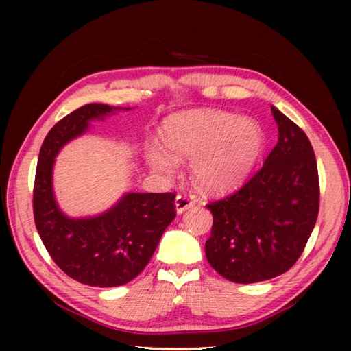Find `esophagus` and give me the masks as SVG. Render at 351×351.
<instances>
[{
  "label": "esophagus",
  "instance_id": "esophagus-1",
  "mask_svg": "<svg viewBox=\"0 0 351 351\" xmlns=\"http://www.w3.org/2000/svg\"><path fill=\"white\" fill-rule=\"evenodd\" d=\"M195 201L190 195H178L175 199V206H176V212L178 213H184L186 210H189L190 207H193Z\"/></svg>",
  "mask_w": 351,
  "mask_h": 351
}]
</instances>
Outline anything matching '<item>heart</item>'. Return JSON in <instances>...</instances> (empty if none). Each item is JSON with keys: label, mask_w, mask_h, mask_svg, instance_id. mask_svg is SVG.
<instances>
[{"label": "heart", "mask_w": 351, "mask_h": 351, "mask_svg": "<svg viewBox=\"0 0 351 351\" xmlns=\"http://www.w3.org/2000/svg\"><path fill=\"white\" fill-rule=\"evenodd\" d=\"M164 145L153 142L145 156L158 173H176L178 161H192L190 171L204 192L235 189L251 173L263 152L260 125L249 117L218 110L184 111L165 119Z\"/></svg>", "instance_id": "b5f03b06"}]
</instances>
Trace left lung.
<instances>
[{"mask_svg":"<svg viewBox=\"0 0 351 351\" xmlns=\"http://www.w3.org/2000/svg\"><path fill=\"white\" fill-rule=\"evenodd\" d=\"M277 145L235 193L207 204L206 257L219 276L255 283L287 272L304 252L319 213V175L304 130L276 106Z\"/></svg>","mask_w":351,"mask_h":351,"instance_id":"left-lung-1","label":"left lung"}]
</instances>
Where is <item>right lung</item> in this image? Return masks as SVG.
Here are the masks:
<instances>
[{"label": "right lung", "instance_id": "add662e5", "mask_svg": "<svg viewBox=\"0 0 351 351\" xmlns=\"http://www.w3.org/2000/svg\"><path fill=\"white\" fill-rule=\"evenodd\" d=\"M117 110L88 104L58 121L40 148L34 219L46 251L71 278L90 287H121L139 276L176 215L175 193H127L97 217L69 218L57 206L52 167L58 152ZM130 110V108H123Z\"/></svg>", "mask_w": 351, "mask_h": 351}]
</instances>
